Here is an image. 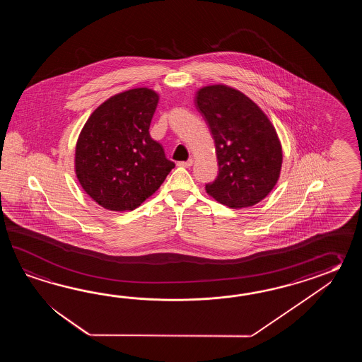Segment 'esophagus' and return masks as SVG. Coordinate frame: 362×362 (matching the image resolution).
Segmentation results:
<instances>
[{
  "instance_id": "obj_1",
  "label": "esophagus",
  "mask_w": 362,
  "mask_h": 362,
  "mask_svg": "<svg viewBox=\"0 0 362 362\" xmlns=\"http://www.w3.org/2000/svg\"><path fill=\"white\" fill-rule=\"evenodd\" d=\"M178 167H184V168H190L192 165V159H189V160H186V162H178Z\"/></svg>"
}]
</instances>
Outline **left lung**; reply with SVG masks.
Returning <instances> with one entry per match:
<instances>
[{"mask_svg": "<svg viewBox=\"0 0 362 362\" xmlns=\"http://www.w3.org/2000/svg\"><path fill=\"white\" fill-rule=\"evenodd\" d=\"M215 139L218 173L208 194L230 208L255 206L277 184L282 147L259 106L225 85L202 88L195 100Z\"/></svg>", "mask_w": 362, "mask_h": 362, "instance_id": "obj_1", "label": "left lung"}]
</instances>
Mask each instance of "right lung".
<instances>
[{"mask_svg": "<svg viewBox=\"0 0 362 362\" xmlns=\"http://www.w3.org/2000/svg\"><path fill=\"white\" fill-rule=\"evenodd\" d=\"M159 97L137 88L103 102L78 136L75 170L85 192L110 211H133L164 182L175 163L150 137Z\"/></svg>", "mask_w": 362, "mask_h": 362, "instance_id": "obj_1", "label": "right lung"}]
</instances>
